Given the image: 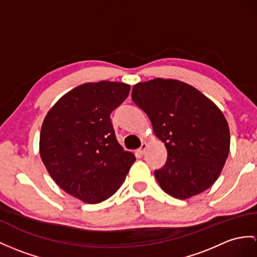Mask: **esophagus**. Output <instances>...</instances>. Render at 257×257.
Segmentation results:
<instances>
[{"instance_id":"esophagus-1","label":"esophagus","mask_w":257,"mask_h":257,"mask_svg":"<svg viewBox=\"0 0 257 257\" xmlns=\"http://www.w3.org/2000/svg\"><path fill=\"white\" fill-rule=\"evenodd\" d=\"M146 148H147V144H146V143H143V144H142V146H141V147H140V149H139V153H140L141 155H143L144 153H145Z\"/></svg>"}]
</instances>
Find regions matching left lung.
I'll return each instance as SVG.
<instances>
[{
    "label": "left lung",
    "mask_w": 257,
    "mask_h": 257,
    "mask_svg": "<svg viewBox=\"0 0 257 257\" xmlns=\"http://www.w3.org/2000/svg\"><path fill=\"white\" fill-rule=\"evenodd\" d=\"M132 100L167 148L165 166L155 170L161 189L186 199L214 184L230 149L228 122L217 105L183 81L162 78L136 84Z\"/></svg>",
    "instance_id": "8db88e82"
}]
</instances>
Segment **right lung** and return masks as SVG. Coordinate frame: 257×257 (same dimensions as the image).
<instances>
[{
	"label": "right lung",
	"mask_w": 257,
	"mask_h": 257,
	"mask_svg": "<svg viewBox=\"0 0 257 257\" xmlns=\"http://www.w3.org/2000/svg\"><path fill=\"white\" fill-rule=\"evenodd\" d=\"M130 89L115 81L83 84L62 97L43 120V164L62 190L85 203L113 195L136 160L117 143L110 118Z\"/></svg>",
	"instance_id": "right-lung-1"
}]
</instances>
